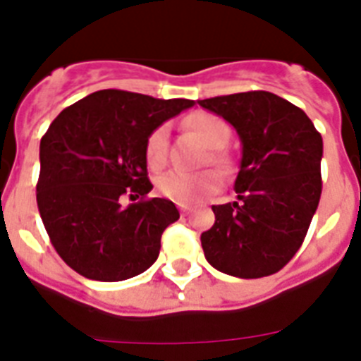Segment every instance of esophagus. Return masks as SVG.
I'll return each instance as SVG.
<instances>
[{
  "instance_id": "obj_1",
  "label": "esophagus",
  "mask_w": 361,
  "mask_h": 361,
  "mask_svg": "<svg viewBox=\"0 0 361 361\" xmlns=\"http://www.w3.org/2000/svg\"><path fill=\"white\" fill-rule=\"evenodd\" d=\"M180 212L183 215H187L189 214V206H187V204H180Z\"/></svg>"
}]
</instances>
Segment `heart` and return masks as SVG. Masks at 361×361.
<instances>
[{
  "label": "heart",
  "mask_w": 361,
  "mask_h": 361,
  "mask_svg": "<svg viewBox=\"0 0 361 361\" xmlns=\"http://www.w3.org/2000/svg\"><path fill=\"white\" fill-rule=\"evenodd\" d=\"M187 127L195 130L202 138L204 144L214 149L209 155L212 163L226 172L231 166V161L221 152V147H225L231 138V125L221 116L212 114V112H195L187 118ZM166 155H169V129L161 125L149 133L146 140L147 166L153 170L161 169L166 163ZM157 187L159 191L170 200L178 204H191L219 191L221 178L214 170H206L200 174H187L181 170H170L159 178Z\"/></svg>",
  "instance_id": "b5f03b06"
}]
</instances>
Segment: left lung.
I'll list each match as a JSON object with an SVG mask.
<instances>
[{
  "instance_id": "8db88e82",
  "label": "left lung",
  "mask_w": 361,
  "mask_h": 361,
  "mask_svg": "<svg viewBox=\"0 0 361 361\" xmlns=\"http://www.w3.org/2000/svg\"><path fill=\"white\" fill-rule=\"evenodd\" d=\"M236 129L241 142L236 202L214 206L204 257L240 279L279 271L302 247L319 208L322 136L302 109L269 92L198 101Z\"/></svg>"
}]
</instances>
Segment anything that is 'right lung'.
Segmentation results:
<instances>
[{
    "label": "right lung",
    "instance_id": "obj_1",
    "mask_svg": "<svg viewBox=\"0 0 361 361\" xmlns=\"http://www.w3.org/2000/svg\"><path fill=\"white\" fill-rule=\"evenodd\" d=\"M192 104L101 90L50 123L39 147L37 206L67 266L87 279L114 283L157 260L164 228L180 219L178 208L166 198H142L123 208L120 198L152 191L147 136Z\"/></svg>",
    "mask_w": 361,
    "mask_h": 361
}]
</instances>
